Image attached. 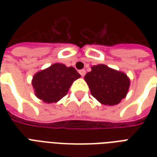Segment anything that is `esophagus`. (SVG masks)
<instances>
[{"instance_id": "34e87169", "label": "esophagus", "mask_w": 157, "mask_h": 157, "mask_svg": "<svg viewBox=\"0 0 157 157\" xmlns=\"http://www.w3.org/2000/svg\"><path fill=\"white\" fill-rule=\"evenodd\" d=\"M79 73L81 74V76L83 77V76L86 75V70H84V69H82V70H80V71H79Z\"/></svg>"}]
</instances>
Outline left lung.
Wrapping results in <instances>:
<instances>
[{
	"mask_svg": "<svg viewBox=\"0 0 157 157\" xmlns=\"http://www.w3.org/2000/svg\"><path fill=\"white\" fill-rule=\"evenodd\" d=\"M91 94L100 103L114 106L126 97L130 80L123 71L111 68L105 64L91 67L85 76Z\"/></svg>",
	"mask_w": 157,
	"mask_h": 157,
	"instance_id": "8db88e82",
	"label": "left lung"
}]
</instances>
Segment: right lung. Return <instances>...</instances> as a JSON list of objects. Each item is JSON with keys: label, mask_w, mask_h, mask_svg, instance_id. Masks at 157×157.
I'll return each mask as SVG.
<instances>
[{"label": "right lung", "mask_w": 157, "mask_h": 157, "mask_svg": "<svg viewBox=\"0 0 157 157\" xmlns=\"http://www.w3.org/2000/svg\"><path fill=\"white\" fill-rule=\"evenodd\" d=\"M80 77L81 75L73 67L56 63L36 72L32 84L36 98L44 103H53L63 98L71 84Z\"/></svg>", "instance_id": "add662e5"}]
</instances>
